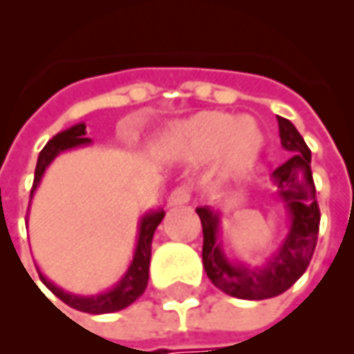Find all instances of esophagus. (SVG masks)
Masks as SVG:
<instances>
[{
    "label": "esophagus",
    "mask_w": 354,
    "mask_h": 354,
    "mask_svg": "<svg viewBox=\"0 0 354 354\" xmlns=\"http://www.w3.org/2000/svg\"><path fill=\"white\" fill-rule=\"evenodd\" d=\"M188 199H190V192H188L187 187H177L174 192H169V196L166 198L167 207H180L187 205Z\"/></svg>",
    "instance_id": "esophagus-1"
}]
</instances>
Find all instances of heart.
Instances as JSON below:
<instances>
[{
  "label": "heart",
  "instance_id": "obj_1",
  "mask_svg": "<svg viewBox=\"0 0 354 354\" xmlns=\"http://www.w3.org/2000/svg\"><path fill=\"white\" fill-rule=\"evenodd\" d=\"M169 140L185 160L203 162L220 156V175L225 180L246 174L263 147V132L256 121L216 111L183 121Z\"/></svg>",
  "mask_w": 354,
  "mask_h": 354
}]
</instances>
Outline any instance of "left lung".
Instances as JSON below:
<instances>
[{
	"label": "left lung",
	"mask_w": 354,
	"mask_h": 354,
	"mask_svg": "<svg viewBox=\"0 0 354 354\" xmlns=\"http://www.w3.org/2000/svg\"><path fill=\"white\" fill-rule=\"evenodd\" d=\"M276 119L281 147L291 155L270 175L276 199L288 216V231L278 248L259 265H246L225 250L220 209L209 205L196 209L203 227L201 257L207 276L220 291L235 299H272L288 291L304 274L317 244L321 214L310 169L312 153L291 121L280 115Z\"/></svg>",
	"instance_id": "8db88e82"
}]
</instances>
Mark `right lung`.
<instances>
[{"mask_svg":"<svg viewBox=\"0 0 354 354\" xmlns=\"http://www.w3.org/2000/svg\"><path fill=\"white\" fill-rule=\"evenodd\" d=\"M86 123L73 124L71 129L57 132L50 142L44 145V149L39 155L35 167V180H33V188H31V199L37 188L41 185L42 177L46 174L48 166L65 151H73V149L87 147L91 145V138H86ZM29 199V205H31ZM164 218V211L160 207L158 209H149L142 214L140 222H138V237L136 246H134V254L130 259L129 267L124 270V274L119 278L115 286H111L106 291H100L97 295H76L71 291H65L59 286H55L54 281L48 280L46 276L42 274V270L37 267L41 281L46 286L52 293L65 302L66 306L80 310V312L93 313V315H100V313H113L130 306L136 299H140L147 288L149 281V263H151V243H153V235L158 224ZM28 224V218H26Z\"/></svg>","mask_w":354,"mask_h":354,"instance_id":"1","label":"right lung"}]
</instances>
